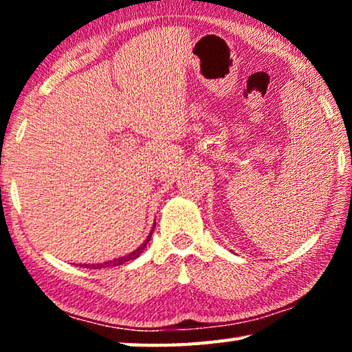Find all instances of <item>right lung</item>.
Segmentation results:
<instances>
[{
  "instance_id": "obj_1",
  "label": "right lung",
  "mask_w": 352,
  "mask_h": 352,
  "mask_svg": "<svg viewBox=\"0 0 352 352\" xmlns=\"http://www.w3.org/2000/svg\"><path fill=\"white\" fill-rule=\"evenodd\" d=\"M153 228H155V225H153ZM153 228H152V231H151V234L147 236V239H146L144 242H142L141 245L135 250V252H132V253L127 254V256H122V258H118V259H113V261H107V262H104V264L91 265V269H107V267H116V265L126 264V262H129V261L136 259V258H138V256L142 253V250L146 248L148 241H151V236H152V233H153ZM85 267H90V265H85Z\"/></svg>"
}]
</instances>
